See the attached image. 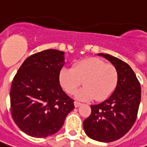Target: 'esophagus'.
<instances>
[{"instance_id":"obj_1","label":"esophagus","mask_w":147,"mask_h":147,"mask_svg":"<svg viewBox=\"0 0 147 147\" xmlns=\"http://www.w3.org/2000/svg\"><path fill=\"white\" fill-rule=\"evenodd\" d=\"M74 106H75V107H79L80 106H81V103L78 102H74Z\"/></svg>"}]
</instances>
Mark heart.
<instances>
[{"mask_svg":"<svg viewBox=\"0 0 147 147\" xmlns=\"http://www.w3.org/2000/svg\"><path fill=\"white\" fill-rule=\"evenodd\" d=\"M58 80L64 91L71 95L84 83L85 87L76 94L79 100L104 101L114 93L118 71L113 65L107 64L100 58H88L74 64L72 69L63 67Z\"/></svg>","mask_w":147,"mask_h":147,"instance_id":"heart-1","label":"heart"}]
</instances>
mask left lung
<instances>
[{
	"label": "left lung",
	"mask_w": 147,
	"mask_h": 147,
	"mask_svg": "<svg viewBox=\"0 0 147 147\" xmlns=\"http://www.w3.org/2000/svg\"><path fill=\"white\" fill-rule=\"evenodd\" d=\"M98 55L107 59L116 68L118 83L110 98L91 105V115L84 120L83 126L90 138L111 142L122 138L134 125L141 102V85L129 64L110 54Z\"/></svg>",
	"instance_id": "left-lung-1"
}]
</instances>
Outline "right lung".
I'll return each instance as SVG.
<instances>
[{
  "label": "right lung",
  "instance_id": "right-lung-1",
  "mask_svg": "<svg viewBox=\"0 0 147 147\" xmlns=\"http://www.w3.org/2000/svg\"><path fill=\"white\" fill-rule=\"evenodd\" d=\"M64 52L47 49L34 53L22 64L10 89L11 115L23 133L46 138L58 132L74 110L73 100L58 80L65 64Z\"/></svg>",
  "mask_w": 147,
  "mask_h": 147
}]
</instances>
